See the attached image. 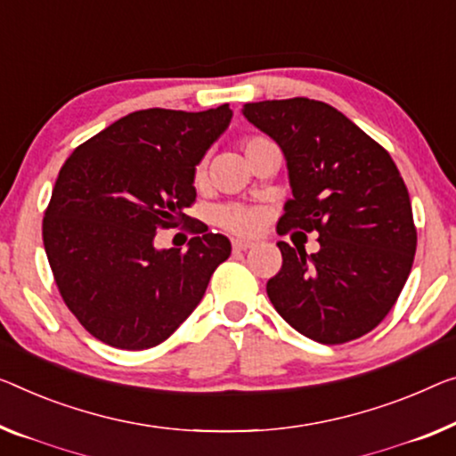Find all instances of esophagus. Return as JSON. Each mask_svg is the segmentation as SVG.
<instances>
[{"label":"esophagus","instance_id":"esophagus-1","mask_svg":"<svg viewBox=\"0 0 456 456\" xmlns=\"http://www.w3.org/2000/svg\"><path fill=\"white\" fill-rule=\"evenodd\" d=\"M231 248H233V251H246L249 248H254V243L246 241V240H233V243H231Z\"/></svg>","mask_w":456,"mask_h":456}]
</instances>
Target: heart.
Segmentation results:
<instances>
[{"label":"heart","mask_w":456,"mask_h":456,"mask_svg":"<svg viewBox=\"0 0 456 456\" xmlns=\"http://www.w3.org/2000/svg\"><path fill=\"white\" fill-rule=\"evenodd\" d=\"M270 142V139L262 137V134H249L241 141V147H243V153L248 155L254 151V149L266 145ZM202 180H205V166L199 163L194 169V184L199 186L202 184ZM215 221L219 223L223 229L231 231V233H240V235H251V233H257L262 227V213L257 208H251V207H241V205H227V207H221L216 208L215 213Z\"/></svg>","instance_id":"heart-1"}]
</instances>
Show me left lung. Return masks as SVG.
<instances>
[{"label": "left lung", "instance_id": "left-lung-1", "mask_svg": "<svg viewBox=\"0 0 456 456\" xmlns=\"http://www.w3.org/2000/svg\"><path fill=\"white\" fill-rule=\"evenodd\" d=\"M243 117L281 145L293 200L276 231H317L319 251L278 241L282 268L266 284L298 334L346 344L383 322L410 276L418 231L395 161L362 128L309 98L243 104Z\"/></svg>", "mask_w": 456, "mask_h": 456}]
</instances>
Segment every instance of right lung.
<instances>
[{"label":"right lung","mask_w":456,"mask_h":456,"mask_svg":"<svg viewBox=\"0 0 456 456\" xmlns=\"http://www.w3.org/2000/svg\"><path fill=\"white\" fill-rule=\"evenodd\" d=\"M229 104L205 112L149 108L120 118L61 167L43 219L54 284L77 322L112 348L147 350L192 314L231 254L225 235L184 215L194 167L231 122ZM186 226V252L152 246L159 228Z\"/></svg>","instance_id":"obj_1"}]
</instances>
